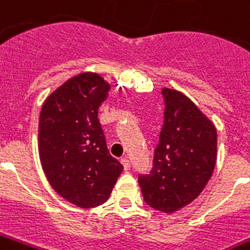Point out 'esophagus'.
<instances>
[{"instance_id":"esophagus-1","label":"esophagus","mask_w":250,"mask_h":250,"mask_svg":"<svg viewBox=\"0 0 250 250\" xmlns=\"http://www.w3.org/2000/svg\"><path fill=\"white\" fill-rule=\"evenodd\" d=\"M120 161H122V164H123V167H125V170H128V169H130V160H128V158H125V157H123V158H122Z\"/></svg>"}]
</instances>
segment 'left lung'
Listing matches in <instances>:
<instances>
[{
	"mask_svg": "<svg viewBox=\"0 0 250 250\" xmlns=\"http://www.w3.org/2000/svg\"><path fill=\"white\" fill-rule=\"evenodd\" d=\"M164 125L153 167L138 174L143 200L151 208L173 212L199 196L216 161V130L188 97L162 89Z\"/></svg>",
	"mask_w": 250,
	"mask_h": 250,
	"instance_id": "obj_1",
	"label": "left lung"
}]
</instances>
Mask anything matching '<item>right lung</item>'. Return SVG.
<instances>
[{
  "instance_id": "add662e5",
  "label": "right lung",
  "mask_w": 250,
  "mask_h": 250,
  "mask_svg": "<svg viewBox=\"0 0 250 250\" xmlns=\"http://www.w3.org/2000/svg\"><path fill=\"white\" fill-rule=\"evenodd\" d=\"M108 92L100 76L83 73L59 86L40 111L39 155L47 180L83 208L107 202L123 170L109 154L97 116Z\"/></svg>"
}]
</instances>
